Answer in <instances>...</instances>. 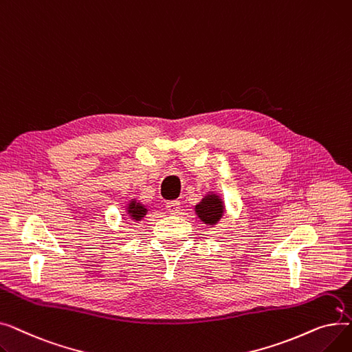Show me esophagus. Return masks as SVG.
<instances>
[{
	"label": "esophagus",
	"mask_w": 352,
	"mask_h": 352,
	"mask_svg": "<svg viewBox=\"0 0 352 352\" xmlns=\"http://www.w3.org/2000/svg\"><path fill=\"white\" fill-rule=\"evenodd\" d=\"M166 211H168L170 214H178L179 212V210H181V204L178 201H170V202H166Z\"/></svg>",
	"instance_id": "esophagus-1"
}]
</instances>
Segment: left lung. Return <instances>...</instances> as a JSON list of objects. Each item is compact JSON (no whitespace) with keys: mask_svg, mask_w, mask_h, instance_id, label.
Returning <instances> with one entry per match:
<instances>
[{"mask_svg":"<svg viewBox=\"0 0 352 352\" xmlns=\"http://www.w3.org/2000/svg\"><path fill=\"white\" fill-rule=\"evenodd\" d=\"M224 202L215 192H208L195 206V214L202 223L207 226H215L224 215Z\"/></svg>","mask_w":352,"mask_h":352,"instance_id":"left-lung-1","label":"left lung"}]
</instances>
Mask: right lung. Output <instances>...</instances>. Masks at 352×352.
Instances as JSON below:
<instances>
[{"instance_id":"right-lung-1","label":"right lung","mask_w":352,"mask_h":352,"mask_svg":"<svg viewBox=\"0 0 352 352\" xmlns=\"http://www.w3.org/2000/svg\"><path fill=\"white\" fill-rule=\"evenodd\" d=\"M146 212H148V208L144 204H141V202L137 201V199H131L126 204L128 217L131 218L133 221H137V223L146 215Z\"/></svg>"}]
</instances>
